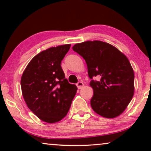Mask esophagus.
I'll return each instance as SVG.
<instances>
[{
  "label": "esophagus",
  "mask_w": 151,
  "mask_h": 151,
  "mask_svg": "<svg viewBox=\"0 0 151 151\" xmlns=\"http://www.w3.org/2000/svg\"><path fill=\"white\" fill-rule=\"evenodd\" d=\"M76 86H77V87L79 88V89H81V88L84 86V84L83 82H78V83L76 84Z\"/></svg>",
  "instance_id": "esophagus-1"
}]
</instances>
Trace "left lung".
<instances>
[{
  "mask_svg": "<svg viewBox=\"0 0 151 151\" xmlns=\"http://www.w3.org/2000/svg\"><path fill=\"white\" fill-rule=\"evenodd\" d=\"M73 50L85 60L93 90V110L114 118L123 113L134 94V72L127 56L116 47L100 40L78 43ZM98 76L99 81L92 80Z\"/></svg>",
  "mask_w": 151,
  "mask_h": 151,
  "instance_id": "8db88e82",
  "label": "left lung"
}]
</instances>
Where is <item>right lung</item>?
<instances>
[{"label":"right lung","instance_id":"add662e5","mask_svg":"<svg viewBox=\"0 0 151 151\" xmlns=\"http://www.w3.org/2000/svg\"><path fill=\"white\" fill-rule=\"evenodd\" d=\"M71 45L51 47L32 58L22 73L20 85L28 108L41 120L55 123L67 114L77 91L69 83L61 62Z\"/></svg>","mask_w":151,"mask_h":151}]
</instances>
